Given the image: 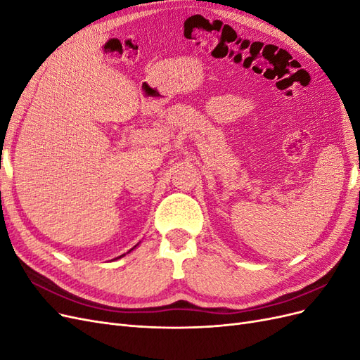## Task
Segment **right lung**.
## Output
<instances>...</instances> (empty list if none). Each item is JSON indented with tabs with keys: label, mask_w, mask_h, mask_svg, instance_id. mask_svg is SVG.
Returning a JSON list of instances; mask_svg holds the SVG:
<instances>
[{
	"label": "right lung",
	"mask_w": 360,
	"mask_h": 360,
	"mask_svg": "<svg viewBox=\"0 0 360 360\" xmlns=\"http://www.w3.org/2000/svg\"><path fill=\"white\" fill-rule=\"evenodd\" d=\"M132 249H135V248H132ZM132 249H130V250H132ZM130 250H129V252H130ZM122 257H124V255H120L118 258H122ZM115 259H117V258H115Z\"/></svg>",
	"instance_id": "right-lung-1"
}]
</instances>
